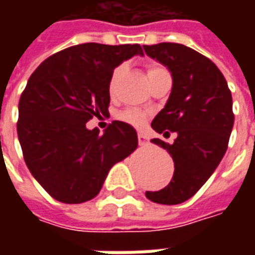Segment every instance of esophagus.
<instances>
[{"label": "esophagus", "mask_w": 255, "mask_h": 255, "mask_svg": "<svg viewBox=\"0 0 255 255\" xmlns=\"http://www.w3.org/2000/svg\"><path fill=\"white\" fill-rule=\"evenodd\" d=\"M138 140H139V144H144L147 142V138H146V135L142 132L138 133Z\"/></svg>", "instance_id": "esophagus-1"}]
</instances>
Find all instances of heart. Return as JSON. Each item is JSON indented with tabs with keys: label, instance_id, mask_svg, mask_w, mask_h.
Wrapping results in <instances>:
<instances>
[{
	"label": "heart",
	"instance_id": "b5f03b06",
	"mask_svg": "<svg viewBox=\"0 0 255 255\" xmlns=\"http://www.w3.org/2000/svg\"><path fill=\"white\" fill-rule=\"evenodd\" d=\"M162 69L161 67H157V65H151L149 67V71H147V75H153L157 71H160ZM126 71V67L124 65H120V67L115 68V71L112 72L111 78H109V83H108V90H109V94L113 95L115 94V91H116L117 83H119V80L123 76V73ZM122 119L124 122L129 123V124H133V126H140L142 123L146 120V113L142 111H139V109H128L122 115Z\"/></svg>",
	"mask_w": 255,
	"mask_h": 255
}]
</instances>
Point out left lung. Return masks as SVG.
I'll use <instances>...</instances> for the list:
<instances>
[{
	"mask_svg": "<svg viewBox=\"0 0 255 255\" xmlns=\"http://www.w3.org/2000/svg\"><path fill=\"white\" fill-rule=\"evenodd\" d=\"M143 49L168 68L173 82L151 127L158 133H177L172 144L151 140L172 155L175 172L166 187L146 191V197L161 205H177L202 187L223 160L234 127L232 95L216 64L191 47L164 42Z\"/></svg>",
	"mask_w": 255,
	"mask_h": 255,
	"instance_id": "obj_1",
	"label": "left lung"
}]
</instances>
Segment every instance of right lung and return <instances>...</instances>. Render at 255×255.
<instances>
[{
  "instance_id": "1",
  "label": "right lung",
  "mask_w": 255,
  "mask_h": 255,
  "mask_svg": "<svg viewBox=\"0 0 255 255\" xmlns=\"http://www.w3.org/2000/svg\"><path fill=\"white\" fill-rule=\"evenodd\" d=\"M138 54L143 56L138 43H82L46 58L28 79L17 136L31 175L54 199H93L112 166L136 149L138 135L127 123L115 120L102 135L86 123L109 113L112 72Z\"/></svg>"
}]
</instances>
